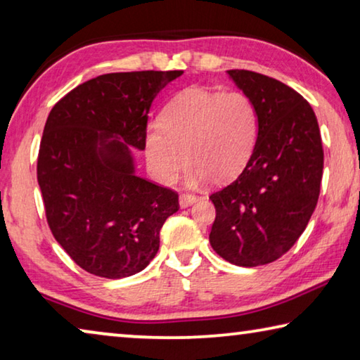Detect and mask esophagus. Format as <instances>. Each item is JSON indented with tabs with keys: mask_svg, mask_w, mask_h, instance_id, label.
<instances>
[{
	"mask_svg": "<svg viewBox=\"0 0 360 360\" xmlns=\"http://www.w3.org/2000/svg\"><path fill=\"white\" fill-rule=\"evenodd\" d=\"M195 202H197V197H195V195H192V193H182L179 197L181 208H187V206L193 205Z\"/></svg>",
	"mask_w": 360,
	"mask_h": 360,
	"instance_id": "obj_1",
	"label": "esophagus"
}]
</instances>
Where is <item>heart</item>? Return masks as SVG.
<instances>
[{"label":"heart","instance_id":"1","mask_svg":"<svg viewBox=\"0 0 360 360\" xmlns=\"http://www.w3.org/2000/svg\"><path fill=\"white\" fill-rule=\"evenodd\" d=\"M257 135L259 112L251 96L191 87L168 101L162 125L148 129L146 155L162 182L174 181L187 162L193 181L222 184L243 172Z\"/></svg>","mask_w":360,"mask_h":360}]
</instances>
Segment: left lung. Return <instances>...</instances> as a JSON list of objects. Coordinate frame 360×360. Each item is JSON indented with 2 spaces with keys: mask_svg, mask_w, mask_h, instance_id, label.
I'll list each match as a JSON object with an SVG mask.
<instances>
[{
  "mask_svg": "<svg viewBox=\"0 0 360 360\" xmlns=\"http://www.w3.org/2000/svg\"><path fill=\"white\" fill-rule=\"evenodd\" d=\"M259 112L257 143L231 184L211 193L210 243L230 264L259 266L300 238L318 205L324 150L313 108L289 85L248 70L227 71Z\"/></svg>",
  "mask_w": 360,
  "mask_h": 360,
  "instance_id": "obj_1",
  "label": "left lung"
}]
</instances>
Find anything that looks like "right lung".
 <instances>
[{"label":"right lung","instance_id":"1","mask_svg":"<svg viewBox=\"0 0 360 360\" xmlns=\"http://www.w3.org/2000/svg\"><path fill=\"white\" fill-rule=\"evenodd\" d=\"M182 71L111 72L77 85L49 114L38 155L47 224L95 276L136 275L155 257L178 193L136 174L152 101Z\"/></svg>","mask_w":360,"mask_h":360}]
</instances>
